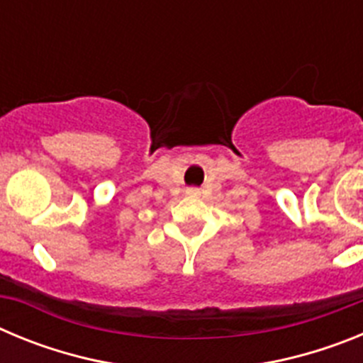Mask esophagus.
Masks as SVG:
<instances>
[{"label":"esophagus","instance_id":"esophagus-1","mask_svg":"<svg viewBox=\"0 0 363 363\" xmlns=\"http://www.w3.org/2000/svg\"><path fill=\"white\" fill-rule=\"evenodd\" d=\"M189 194H198V191L196 189H191V191H189Z\"/></svg>","mask_w":363,"mask_h":363}]
</instances>
